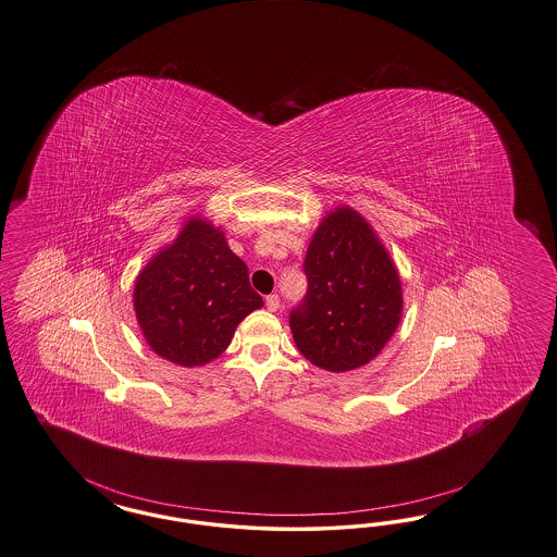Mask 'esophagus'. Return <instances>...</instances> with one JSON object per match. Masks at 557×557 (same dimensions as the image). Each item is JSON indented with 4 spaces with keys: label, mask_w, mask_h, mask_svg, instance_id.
<instances>
[{
    "label": "esophagus",
    "mask_w": 557,
    "mask_h": 557,
    "mask_svg": "<svg viewBox=\"0 0 557 557\" xmlns=\"http://www.w3.org/2000/svg\"><path fill=\"white\" fill-rule=\"evenodd\" d=\"M265 307L271 312H275L280 308V296L277 294H269L268 298H265Z\"/></svg>",
    "instance_id": "obj_1"
}]
</instances>
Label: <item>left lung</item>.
Masks as SVG:
<instances>
[{"label": "left lung", "mask_w": 557, "mask_h": 557, "mask_svg": "<svg viewBox=\"0 0 557 557\" xmlns=\"http://www.w3.org/2000/svg\"><path fill=\"white\" fill-rule=\"evenodd\" d=\"M307 296L289 312L296 347L310 364L347 372L368 364L404 312L401 280L358 211L339 206L319 224L305 259Z\"/></svg>", "instance_id": "1"}]
</instances>
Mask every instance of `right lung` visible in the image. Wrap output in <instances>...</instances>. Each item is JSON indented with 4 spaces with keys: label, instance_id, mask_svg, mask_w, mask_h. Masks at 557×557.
<instances>
[{
    "label": "right lung",
    "instance_id": "right-lung-1",
    "mask_svg": "<svg viewBox=\"0 0 557 557\" xmlns=\"http://www.w3.org/2000/svg\"><path fill=\"white\" fill-rule=\"evenodd\" d=\"M261 307L245 261L203 218H191L135 280V317L148 346L187 368L218 358Z\"/></svg>",
    "mask_w": 557,
    "mask_h": 557
}]
</instances>
